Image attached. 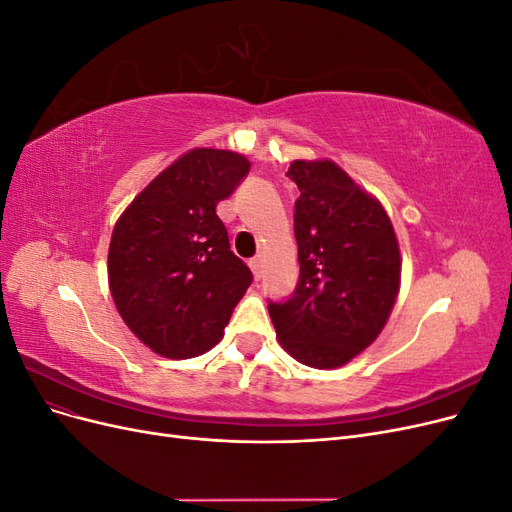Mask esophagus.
<instances>
[{"instance_id":"1","label":"esophagus","mask_w":512,"mask_h":512,"mask_svg":"<svg viewBox=\"0 0 512 512\" xmlns=\"http://www.w3.org/2000/svg\"><path fill=\"white\" fill-rule=\"evenodd\" d=\"M250 269H252L254 277H256V280H258V277H260V273H262V260H260L258 256L250 260Z\"/></svg>"}]
</instances>
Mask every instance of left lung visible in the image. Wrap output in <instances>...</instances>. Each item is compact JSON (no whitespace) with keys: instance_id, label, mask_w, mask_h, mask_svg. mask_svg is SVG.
Here are the masks:
<instances>
[{"instance_id":"left-lung-1","label":"left lung","mask_w":512,"mask_h":512,"mask_svg":"<svg viewBox=\"0 0 512 512\" xmlns=\"http://www.w3.org/2000/svg\"><path fill=\"white\" fill-rule=\"evenodd\" d=\"M299 284L269 301L282 348L303 365L342 367L384 329L395 305L401 258L393 224L378 200L331 160H294Z\"/></svg>"}]
</instances>
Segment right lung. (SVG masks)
Segmentation results:
<instances>
[{
    "label": "right lung",
    "instance_id": "obj_1",
    "mask_svg": "<svg viewBox=\"0 0 512 512\" xmlns=\"http://www.w3.org/2000/svg\"><path fill=\"white\" fill-rule=\"evenodd\" d=\"M241 153H183L121 213L108 247V286L123 322L168 359H190L224 335L252 271L215 213L250 173Z\"/></svg>",
    "mask_w": 512,
    "mask_h": 512
}]
</instances>
